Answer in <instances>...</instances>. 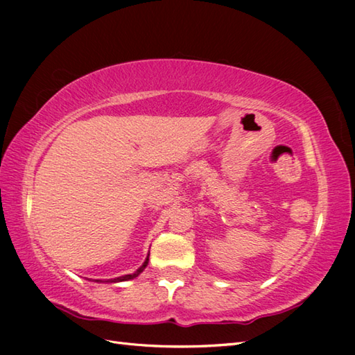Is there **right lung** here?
Masks as SVG:
<instances>
[{"label":"right lung","instance_id":"right-lung-1","mask_svg":"<svg viewBox=\"0 0 355 355\" xmlns=\"http://www.w3.org/2000/svg\"><path fill=\"white\" fill-rule=\"evenodd\" d=\"M148 262H149V253H148V256H146L145 262H143L141 266L134 271V273H131V275H123V276H119V277H114V279H108V281H102V279H96V282H123V281H130V279L137 277V276L141 273V271L146 268Z\"/></svg>","mask_w":355,"mask_h":355}]
</instances>
